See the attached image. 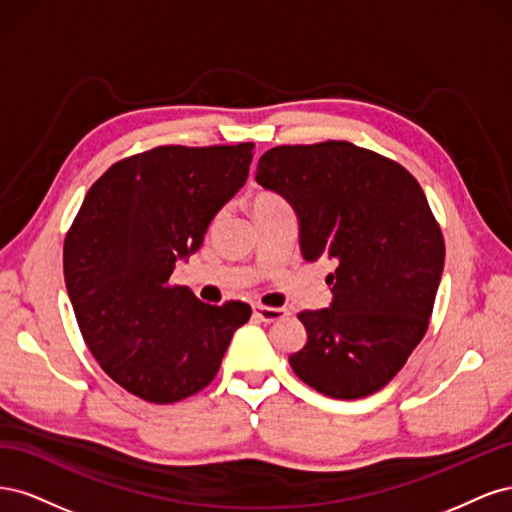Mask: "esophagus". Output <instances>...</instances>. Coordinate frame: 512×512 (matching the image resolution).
<instances>
[{
    "mask_svg": "<svg viewBox=\"0 0 512 512\" xmlns=\"http://www.w3.org/2000/svg\"><path fill=\"white\" fill-rule=\"evenodd\" d=\"M254 316L260 322H275L284 316H288V309L284 307H265V305H254Z\"/></svg>",
    "mask_w": 512,
    "mask_h": 512,
    "instance_id": "obj_1",
    "label": "esophagus"
}]
</instances>
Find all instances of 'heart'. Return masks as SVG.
I'll return each instance as SVG.
<instances>
[{
    "instance_id": "heart-1",
    "label": "heart",
    "mask_w": 512,
    "mask_h": 512,
    "mask_svg": "<svg viewBox=\"0 0 512 512\" xmlns=\"http://www.w3.org/2000/svg\"><path fill=\"white\" fill-rule=\"evenodd\" d=\"M284 203V200L277 196V194H271V192H262L258 194L254 200H252V211L256 209H267V207H273V205H280Z\"/></svg>"
}]
</instances>
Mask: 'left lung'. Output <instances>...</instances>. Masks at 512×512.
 Wrapping results in <instances>:
<instances>
[{
    "instance_id": "left-lung-1",
    "label": "left lung",
    "mask_w": 512,
    "mask_h": 512,
    "mask_svg": "<svg viewBox=\"0 0 512 512\" xmlns=\"http://www.w3.org/2000/svg\"><path fill=\"white\" fill-rule=\"evenodd\" d=\"M256 181L297 213L307 262H337L329 307L301 312L305 346L290 367L333 399L389 384L421 344L444 269V239L404 166L346 141L282 145Z\"/></svg>"
}]
</instances>
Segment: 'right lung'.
Segmentation results:
<instances>
[{
    "instance_id": "obj_1",
    "label": "right lung",
    "mask_w": 512,
    "mask_h": 512,
    "mask_svg": "<svg viewBox=\"0 0 512 512\" xmlns=\"http://www.w3.org/2000/svg\"><path fill=\"white\" fill-rule=\"evenodd\" d=\"M254 143L156 147L113 164L91 185L64 243L76 322L100 367L128 393L175 404L215 378L241 301L207 305L170 284L250 173Z\"/></svg>"
}]
</instances>
